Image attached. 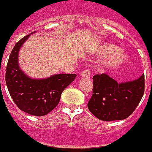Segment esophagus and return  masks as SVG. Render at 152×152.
I'll return each instance as SVG.
<instances>
[{"label": "esophagus", "mask_w": 152, "mask_h": 152, "mask_svg": "<svg viewBox=\"0 0 152 152\" xmlns=\"http://www.w3.org/2000/svg\"><path fill=\"white\" fill-rule=\"evenodd\" d=\"M91 75V70H85L83 71L82 73H80V76L82 78H90Z\"/></svg>", "instance_id": "obj_1"}]
</instances>
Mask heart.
<instances>
[{
  "instance_id": "heart-1",
  "label": "heart",
  "mask_w": 152,
  "mask_h": 152,
  "mask_svg": "<svg viewBox=\"0 0 152 152\" xmlns=\"http://www.w3.org/2000/svg\"><path fill=\"white\" fill-rule=\"evenodd\" d=\"M99 55L107 57L104 61V67L107 68H116L124 64L127 56L113 45L105 44L98 50Z\"/></svg>"
}]
</instances>
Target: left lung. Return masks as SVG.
<instances>
[{
  "instance_id": "8db88e82",
  "label": "left lung",
  "mask_w": 152,
  "mask_h": 152,
  "mask_svg": "<svg viewBox=\"0 0 152 152\" xmlns=\"http://www.w3.org/2000/svg\"><path fill=\"white\" fill-rule=\"evenodd\" d=\"M145 75L138 79L118 83L106 73L93 76V95L88 108L102 121L123 120L129 117L141 101Z\"/></svg>"
}]
</instances>
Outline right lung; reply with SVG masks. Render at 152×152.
Listing matches in <instances>:
<instances>
[{
	"label": "right lung",
	"instance_id": "1",
	"mask_svg": "<svg viewBox=\"0 0 152 152\" xmlns=\"http://www.w3.org/2000/svg\"><path fill=\"white\" fill-rule=\"evenodd\" d=\"M30 34L15 45L9 56L6 83L17 107L34 116H45L58 105L62 91L76 78L75 73H58L49 78L31 79L18 65V52Z\"/></svg>",
	"mask_w": 152,
	"mask_h": 152
}]
</instances>
